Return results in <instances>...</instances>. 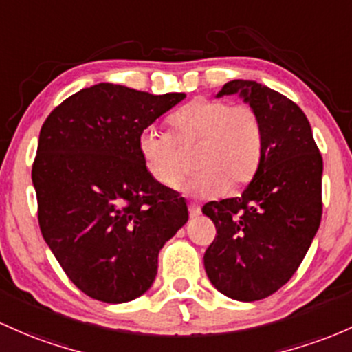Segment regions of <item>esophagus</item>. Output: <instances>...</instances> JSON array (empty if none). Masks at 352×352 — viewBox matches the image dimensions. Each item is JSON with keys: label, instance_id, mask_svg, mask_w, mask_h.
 <instances>
[{"label": "esophagus", "instance_id": "34e87169", "mask_svg": "<svg viewBox=\"0 0 352 352\" xmlns=\"http://www.w3.org/2000/svg\"><path fill=\"white\" fill-rule=\"evenodd\" d=\"M188 212H190V217H199L202 214L200 207L195 206V204H188Z\"/></svg>", "mask_w": 352, "mask_h": 352}]
</instances>
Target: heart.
<instances>
[{
    "mask_svg": "<svg viewBox=\"0 0 352 352\" xmlns=\"http://www.w3.org/2000/svg\"><path fill=\"white\" fill-rule=\"evenodd\" d=\"M177 144L199 142L194 173L182 185L185 194L210 199L227 188H237L254 179L264 155V129L257 111L249 105H232L222 98H197L168 120ZM168 135L146 129L137 138L138 153L146 172L164 187H172L184 167Z\"/></svg>",
    "mask_w": 352,
    "mask_h": 352,
    "instance_id": "b5f03b06",
    "label": "heart"
}]
</instances>
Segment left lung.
<instances>
[{
	"label": "left lung",
	"instance_id": "obj_1",
	"mask_svg": "<svg viewBox=\"0 0 352 352\" xmlns=\"http://www.w3.org/2000/svg\"><path fill=\"white\" fill-rule=\"evenodd\" d=\"M239 94L264 129L261 167L241 197L208 202L217 229L204 256L214 287L230 299H264L294 276L322 215V157L304 111L252 80H232L217 96Z\"/></svg>",
	"mask_w": 352,
	"mask_h": 352
}]
</instances>
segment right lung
<instances>
[{"label": "right lung", "mask_w": 352, "mask_h": 352, "mask_svg": "<svg viewBox=\"0 0 352 352\" xmlns=\"http://www.w3.org/2000/svg\"><path fill=\"white\" fill-rule=\"evenodd\" d=\"M113 83L76 91L45 120L32 179L45 242L87 296L133 300L158 252L188 220L187 204L146 172L137 138L182 102Z\"/></svg>", "instance_id": "1"}]
</instances>
